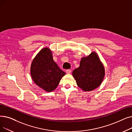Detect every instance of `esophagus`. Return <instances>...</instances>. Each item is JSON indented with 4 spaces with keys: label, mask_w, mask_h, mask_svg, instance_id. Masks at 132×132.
Wrapping results in <instances>:
<instances>
[{
    "label": "esophagus",
    "mask_w": 132,
    "mask_h": 132,
    "mask_svg": "<svg viewBox=\"0 0 132 132\" xmlns=\"http://www.w3.org/2000/svg\"><path fill=\"white\" fill-rule=\"evenodd\" d=\"M66 72V73H67V74H70L71 73L72 71L71 70H70V69H68V70H67Z\"/></svg>",
    "instance_id": "34e87169"
}]
</instances>
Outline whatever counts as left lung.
<instances>
[{
    "label": "left lung",
    "mask_w": 132,
    "mask_h": 132,
    "mask_svg": "<svg viewBox=\"0 0 132 132\" xmlns=\"http://www.w3.org/2000/svg\"><path fill=\"white\" fill-rule=\"evenodd\" d=\"M72 74L80 88L90 91L101 84L105 76V70L98 55L92 52L81 59L80 66L73 71Z\"/></svg>",
    "instance_id": "obj_1"
}]
</instances>
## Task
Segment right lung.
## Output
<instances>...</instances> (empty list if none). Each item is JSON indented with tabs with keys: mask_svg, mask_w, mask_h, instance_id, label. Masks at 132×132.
I'll list each match as a JSON object with an SVG mask.
<instances>
[{
	"mask_svg": "<svg viewBox=\"0 0 132 132\" xmlns=\"http://www.w3.org/2000/svg\"><path fill=\"white\" fill-rule=\"evenodd\" d=\"M31 74L34 82L47 92L54 90L65 75L53 60L52 52L48 48L42 50L33 59Z\"/></svg>",
	"mask_w": 132,
	"mask_h": 132,
	"instance_id": "1",
	"label": "right lung"
}]
</instances>
